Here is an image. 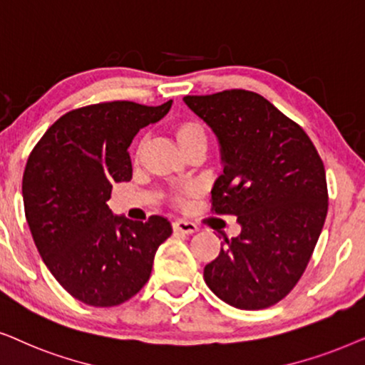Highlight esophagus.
I'll return each mask as SVG.
<instances>
[{
  "instance_id": "obj_1",
  "label": "esophagus",
  "mask_w": 365,
  "mask_h": 365,
  "mask_svg": "<svg viewBox=\"0 0 365 365\" xmlns=\"http://www.w3.org/2000/svg\"><path fill=\"white\" fill-rule=\"evenodd\" d=\"M173 230L180 233H187V235H192L198 230V225L193 222H185V220H177L173 222Z\"/></svg>"
}]
</instances>
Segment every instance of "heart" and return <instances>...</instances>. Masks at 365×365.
<instances>
[{"label": "heart", "mask_w": 365, "mask_h": 365, "mask_svg": "<svg viewBox=\"0 0 365 365\" xmlns=\"http://www.w3.org/2000/svg\"><path fill=\"white\" fill-rule=\"evenodd\" d=\"M173 135L175 138H177L180 147H182V150L192 147V145L207 142L205 130H203V126L195 120H182L178 121V123H175ZM190 195H192L190 190L177 192L173 195V200L175 203H180V205H182V203L187 202V198Z\"/></svg>", "instance_id": "b5f03b06"}]
</instances>
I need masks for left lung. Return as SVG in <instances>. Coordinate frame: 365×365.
<instances>
[{"label": "left lung", "mask_w": 365, "mask_h": 365, "mask_svg": "<svg viewBox=\"0 0 365 365\" xmlns=\"http://www.w3.org/2000/svg\"><path fill=\"white\" fill-rule=\"evenodd\" d=\"M220 145L223 173L212 210L237 215L240 233L223 235L203 269L213 294L237 309L259 310L295 287L327 217L324 163L300 126L254 91L185 96Z\"/></svg>", "instance_id": "left-lung-1"}]
</instances>
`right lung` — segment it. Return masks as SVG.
<instances>
[{
    "mask_svg": "<svg viewBox=\"0 0 365 365\" xmlns=\"http://www.w3.org/2000/svg\"><path fill=\"white\" fill-rule=\"evenodd\" d=\"M160 106L108 101L71 110L33 148L23 173L24 215L48 270L68 294L113 307L147 284L167 218L113 215V183L132 178L128 147L140 130L168 113Z\"/></svg>",
    "mask_w": 365,
    "mask_h": 365,
    "instance_id": "1",
    "label": "right lung"
}]
</instances>
